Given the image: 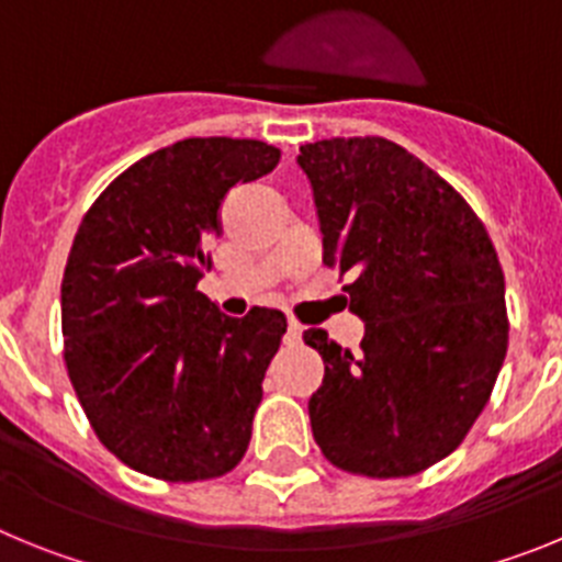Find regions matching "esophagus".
Returning a JSON list of instances; mask_svg holds the SVG:
<instances>
[{
  "instance_id": "34e87169",
  "label": "esophagus",
  "mask_w": 562,
  "mask_h": 562,
  "mask_svg": "<svg viewBox=\"0 0 562 562\" xmlns=\"http://www.w3.org/2000/svg\"><path fill=\"white\" fill-rule=\"evenodd\" d=\"M286 337H290V342H301V337H304V326L290 324L286 326Z\"/></svg>"
}]
</instances>
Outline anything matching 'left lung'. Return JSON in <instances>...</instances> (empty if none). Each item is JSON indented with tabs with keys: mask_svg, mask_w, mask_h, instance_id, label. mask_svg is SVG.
<instances>
[{
	"mask_svg": "<svg viewBox=\"0 0 562 562\" xmlns=\"http://www.w3.org/2000/svg\"><path fill=\"white\" fill-rule=\"evenodd\" d=\"M324 265L351 278L360 351L306 329L324 357L312 436L335 467L405 479L459 448L490 402L509 321L486 227L434 168L385 137L301 146Z\"/></svg>",
	"mask_w": 562,
	"mask_h": 562,
	"instance_id": "left-lung-1",
	"label": "left lung"
}]
</instances>
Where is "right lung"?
<instances>
[{
	"label": "right lung",
	"instance_id": "right-lung-1",
	"mask_svg": "<svg viewBox=\"0 0 562 562\" xmlns=\"http://www.w3.org/2000/svg\"><path fill=\"white\" fill-rule=\"evenodd\" d=\"M276 146L188 137L109 182L61 281L64 362L89 425L123 464L162 481L231 473L250 445L284 312L222 315L196 290L231 188L270 173Z\"/></svg>",
	"mask_w": 562,
	"mask_h": 562
}]
</instances>
